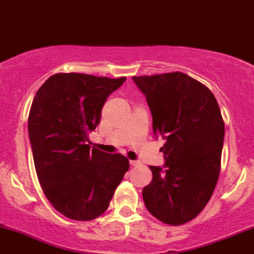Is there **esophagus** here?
<instances>
[{
  "mask_svg": "<svg viewBox=\"0 0 254 254\" xmlns=\"http://www.w3.org/2000/svg\"><path fill=\"white\" fill-rule=\"evenodd\" d=\"M129 163H130V165H133V166H136L140 164V162H137V161H130Z\"/></svg>",
  "mask_w": 254,
  "mask_h": 254,
  "instance_id": "obj_1",
  "label": "esophagus"
}]
</instances>
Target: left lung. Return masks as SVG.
Returning a JSON list of instances; mask_svg holds the SVG:
<instances>
[{"label": "left lung", "mask_w": 254, "mask_h": 254, "mask_svg": "<svg viewBox=\"0 0 254 254\" xmlns=\"http://www.w3.org/2000/svg\"><path fill=\"white\" fill-rule=\"evenodd\" d=\"M145 95L152 130L166 142L165 170L149 166L151 183L142 190L152 216L169 225L195 218L211 197L221 171L224 121L213 92L180 71L133 76Z\"/></svg>", "instance_id": "left-lung-1"}]
</instances>
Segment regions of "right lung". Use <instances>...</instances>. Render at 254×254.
I'll return each instance as SVG.
<instances>
[{"mask_svg":"<svg viewBox=\"0 0 254 254\" xmlns=\"http://www.w3.org/2000/svg\"><path fill=\"white\" fill-rule=\"evenodd\" d=\"M125 79L58 72L33 98L27 125L38 180L52 206L71 220L100 216L129 169L125 156L87 144L107 97Z\"/></svg>","mask_w":254,"mask_h":254,"instance_id":"1","label":"right lung"}]
</instances>
